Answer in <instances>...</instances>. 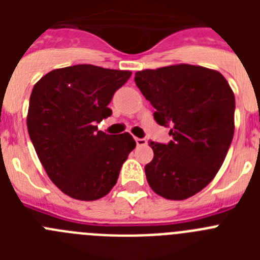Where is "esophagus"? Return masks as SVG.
Wrapping results in <instances>:
<instances>
[{"mask_svg": "<svg viewBox=\"0 0 260 260\" xmlns=\"http://www.w3.org/2000/svg\"><path fill=\"white\" fill-rule=\"evenodd\" d=\"M135 142H137V146H146L147 144L146 139H142V138H135Z\"/></svg>", "mask_w": 260, "mask_h": 260, "instance_id": "obj_1", "label": "esophagus"}]
</instances>
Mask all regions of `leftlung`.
I'll use <instances>...</instances> for the list:
<instances>
[{
  "label": "left lung",
  "instance_id": "obj_1",
  "mask_svg": "<svg viewBox=\"0 0 260 260\" xmlns=\"http://www.w3.org/2000/svg\"><path fill=\"white\" fill-rule=\"evenodd\" d=\"M135 83L156 112L153 118L171 126L168 144L150 142L152 161L144 167L157 195L183 201L215 178L234 134L236 100L222 74L203 66L180 63L135 73Z\"/></svg>",
  "mask_w": 260,
  "mask_h": 260
}]
</instances>
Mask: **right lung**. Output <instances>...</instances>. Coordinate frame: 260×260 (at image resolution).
Listing matches in <instances>:
<instances>
[{
    "mask_svg": "<svg viewBox=\"0 0 260 260\" xmlns=\"http://www.w3.org/2000/svg\"><path fill=\"white\" fill-rule=\"evenodd\" d=\"M132 71L93 65L56 69L34 86L27 128L48 177L63 194L96 201L113 189L137 143L128 133L109 135L96 123Z\"/></svg>",
    "mask_w": 260,
    "mask_h": 260,
    "instance_id": "right-lung-1",
    "label": "right lung"
}]
</instances>
